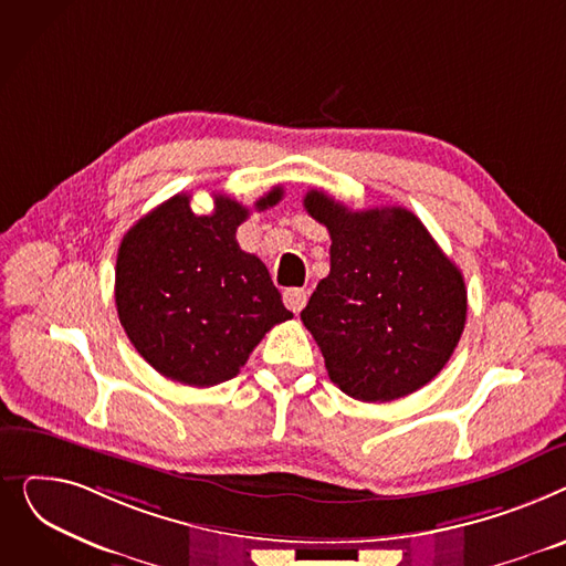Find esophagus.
Here are the masks:
<instances>
[{"mask_svg":"<svg viewBox=\"0 0 566 566\" xmlns=\"http://www.w3.org/2000/svg\"><path fill=\"white\" fill-rule=\"evenodd\" d=\"M308 302V292L304 287H287L283 292V304L292 311V313H302V308Z\"/></svg>","mask_w":566,"mask_h":566,"instance_id":"1","label":"esophagus"}]
</instances>
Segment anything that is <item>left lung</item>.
Returning a JSON list of instances; mask_svg holds the SVG:
<instances>
[{
    "label": "left lung",
    "instance_id": "1",
    "mask_svg": "<svg viewBox=\"0 0 566 566\" xmlns=\"http://www.w3.org/2000/svg\"><path fill=\"white\" fill-rule=\"evenodd\" d=\"M304 208L331 235V272L302 311L331 381L363 402L429 384L467 324L457 264L405 208L354 212L319 189Z\"/></svg>",
    "mask_w": 566,
    "mask_h": 566
}]
</instances>
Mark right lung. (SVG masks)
Returning a JSON list of instances; mask_svg holds the SVG:
<instances>
[{
    "label": "right lung",
    "mask_w": 566,
    "mask_h": 566,
    "mask_svg": "<svg viewBox=\"0 0 566 566\" xmlns=\"http://www.w3.org/2000/svg\"><path fill=\"white\" fill-rule=\"evenodd\" d=\"M283 187L255 201L274 208ZM249 210L214 196L212 214H193L176 193L132 226L116 258V308L129 343L171 381L208 388L240 373L264 334L292 313L264 262L240 249Z\"/></svg>",
    "instance_id": "add662e5"
}]
</instances>
